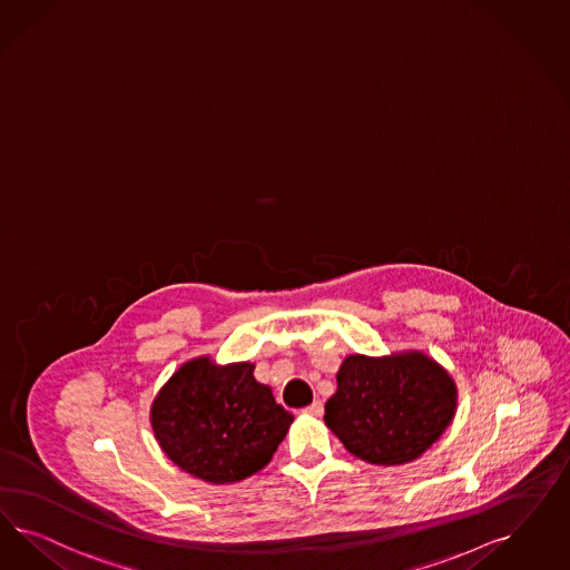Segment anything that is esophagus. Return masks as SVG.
<instances>
[{
	"instance_id": "obj_1",
	"label": "esophagus",
	"mask_w": 570,
	"mask_h": 570,
	"mask_svg": "<svg viewBox=\"0 0 570 570\" xmlns=\"http://www.w3.org/2000/svg\"><path fill=\"white\" fill-rule=\"evenodd\" d=\"M305 413L314 414V416H320V414L324 413V404H322L320 400H315L314 404H309V406L305 409Z\"/></svg>"
}]
</instances>
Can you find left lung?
I'll use <instances>...</instances> for the list:
<instances>
[{
  "instance_id": "1",
  "label": "left lung",
  "mask_w": 570,
  "mask_h": 570,
  "mask_svg": "<svg viewBox=\"0 0 570 570\" xmlns=\"http://www.w3.org/2000/svg\"><path fill=\"white\" fill-rule=\"evenodd\" d=\"M454 409L456 387L428 355H350L336 373L324 421L362 461L402 465L432 446Z\"/></svg>"
}]
</instances>
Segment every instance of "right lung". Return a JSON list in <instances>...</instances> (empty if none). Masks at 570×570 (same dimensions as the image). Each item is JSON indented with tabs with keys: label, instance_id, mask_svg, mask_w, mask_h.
I'll list each match as a JSON object with an SVG mask.
<instances>
[{
	"label": "right lung",
	"instance_id": "obj_1",
	"mask_svg": "<svg viewBox=\"0 0 570 570\" xmlns=\"http://www.w3.org/2000/svg\"><path fill=\"white\" fill-rule=\"evenodd\" d=\"M255 364L216 366L208 357L183 364L157 393L151 428L161 451L204 482H239L263 470L293 423Z\"/></svg>",
	"mask_w": 570,
	"mask_h": 570
}]
</instances>
